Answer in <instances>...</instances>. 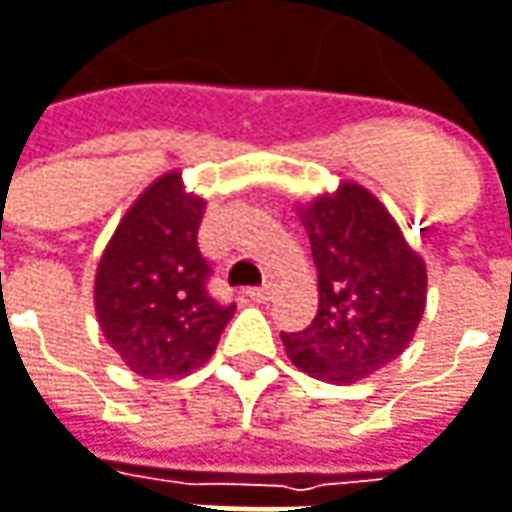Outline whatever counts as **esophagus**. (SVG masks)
<instances>
[{
	"mask_svg": "<svg viewBox=\"0 0 512 512\" xmlns=\"http://www.w3.org/2000/svg\"><path fill=\"white\" fill-rule=\"evenodd\" d=\"M246 295H249V298H252V301H269V298H272V295H275V286H272V284H266V286H255V289H249V292H246Z\"/></svg>",
	"mask_w": 512,
	"mask_h": 512,
	"instance_id": "obj_1",
	"label": "esophagus"
}]
</instances>
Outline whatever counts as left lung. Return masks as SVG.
<instances>
[{
	"label": "left lung",
	"instance_id": "8db88e82",
	"mask_svg": "<svg viewBox=\"0 0 512 512\" xmlns=\"http://www.w3.org/2000/svg\"><path fill=\"white\" fill-rule=\"evenodd\" d=\"M295 211L313 249L318 313L307 330L281 333L286 356L321 382H359L411 345L426 310V263L359 182Z\"/></svg>",
	"mask_w": 512,
	"mask_h": 512
}]
</instances>
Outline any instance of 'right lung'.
I'll return each mask as SVG.
<instances>
[{
	"label": "right lung",
	"mask_w": 512,
	"mask_h": 512,
	"mask_svg": "<svg viewBox=\"0 0 512 512\" xmlns=\"http://www.w3.org/2000/svg\"><path fill=\"white\" fill-rule=\"evenodd\" d=\"M205 199L179 170L150 182L109 237L95 272V316L133 374L176 379L202 368L234 316V304L208 295L211 266L196 231Z\"/></svg>",
	"instance_id": "obj_1"
}]
</instances>
